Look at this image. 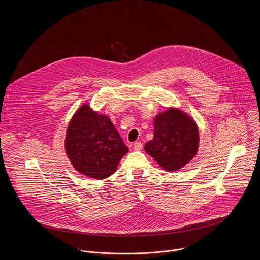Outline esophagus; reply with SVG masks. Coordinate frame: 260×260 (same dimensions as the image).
I'll return each mask as SVG.
<instances>
[{
	"instance_id": "esophagus-1",
	"label": "esophagus",
	"mask_w": 260,
	"mask_h": 260,
	"mask_svg": "<svg viewBox=\"0 0 260 260\" xmlns=\"http://www.w3.org/2000/svg\"><path fill=\"white\" fill-rule=\"evenodd\" d=\"M142 148H143V144L141 142H136L134 144V150L140 151V150H142Z\"/></svg>"
}]
</instances>
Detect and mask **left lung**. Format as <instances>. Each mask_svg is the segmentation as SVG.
Segmentation results:
<instances>
[{"label":"left lung","instance_id":"left-lung-1","mask_svg":"<svg viewBox=\"0 0 260 260\" xmlns=\"http://www.w3.org/2000/svg\"><path fill=\"white\" fill-rule=\"evenodd\" d=\"M199 129L183 111L170 108L154 119V138L145 145L146 152L169 172L188 164L199 148Z\"/></svg>","mask_w":260,"mask_h":260}]
</instances>
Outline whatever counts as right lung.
Wrapping results in <instances>:
<instances>
[{
	"instance_id": "obj_1",
	"label": "right lung",
	"mask_w": 260,
	"mask_h": 260,
	"mask_svg": "<svg viewBox=\"0 0 260 260\" xmlns=\"http://www.w3.org/2000/svg\"><path fill=\"white\" fill-rule=\"evenodd\" d=\"M128 151L110 118L98 114L87 104L71 119L66 136V152L79 173L94 179L112 175Z\"/></svg>"
}]
</instances>
